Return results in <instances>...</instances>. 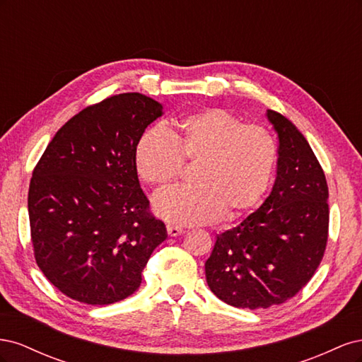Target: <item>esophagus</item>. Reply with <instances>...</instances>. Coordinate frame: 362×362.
<instances>
[{"instance_id":"obj_1","label":"esophagus","mask_w":362,"mask_h":362,"mask_svg":"<svg viewBox=\"0 0 362 362\" xmlns=\"http://www.w3.org/2000/svg\"><path fill=\"white\" fill-rule=\"evenodd\" d=\"M166 229H168V234H169L170 237H178V235L184 234V229H182L181 226H175V225H168V226H166Z\"/></svg>"}]
</instances>
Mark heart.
<instances>
[{
	"mask_svg": "<svg viewBox=\"0 0 362 362\" xmlns=\"http://www.w3.org/2000/svg\"><path fill=\"white\" fill-rule=\"evenodd\" d=\"M182 158L196 163L194 185L160 193L154 211L170 223L202 225L254 210L269 189L276 145L264 128L206 108L180 119L173 134L161 127L146 129L134 152L139 177L158 189L177 180Z\"/></svg>",
	"mask_w": 362,
	"mask_h": 362,
	"instance_id": "b5f03b06",
	"label": "heart"
}]
</instances>
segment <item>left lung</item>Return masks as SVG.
I'll return each mask as SVG.
<instances>
[{"label": "left lung", "instance_id": "1", "mask_svg": "<svg viewBox=\"0 0 362 362\" xmlns=\"http://www.w3.org/2000/svg\"><path fill=\"white\" fill-rule=\"evenodd\" d=\"M278 136L276 180L257 211L216 237L205 278L235 308H269L313 278L329 225L327 184L308 141L287 117L267 110Z\"/></svg>", "mask_w": 362, "mask_h": 362}]
</instances>
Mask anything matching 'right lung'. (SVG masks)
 Masks as SVG:
<instances>
[{
	"label": "right lung",
	"mask_w": 362,
	"mask_h": 362,
	"mask_svg": "<svg viewBox=\"0 0 362 362\" xmlns=\"http://www.w3.org/2000/svg\"><path fill=\"white\" fill-rule=\"evenodd\" d=\"M163 105L120 93L84 108L49 141L33 172L28 217L43 275L68 298L108 305L141 282L166 226L149 213L134 152Z\"/></svg>",
	"instance_id": "add662e5"
}]
</instances>
